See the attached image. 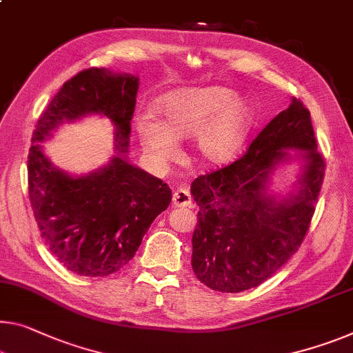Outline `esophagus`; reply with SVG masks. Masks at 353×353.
Here are the masks:
<instances>
[{
	"label": "esophagus",
	"mask_w": 353,
	"mask_h": 353,
	"mask_svg": "<svg viewBox=\"0 0 353 353\" xmlns=\"http://www.w3.org/2000/svg\"><path fill=\"white\" fill-rule=\"evenodd\" d=\"M172 200L175 207H192L191 192H189L186 188H176L175 192H173Z\"/></svg>",
	"instance_id": "obj_1"
}]
</instances>
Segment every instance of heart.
Masks as SVG:
<instances>
[{
  "label": "heart",
  "instance_id": "1",
  "mask_svg": "<svg viewBox=\"0 0 353 353\" xmlns=\"http://www.w3.org/2000/svg\"><path fill=\"white\" fill-rule=\"evenodd\" d=\"M153 113L135 118V134L156 165L175 161L180 140L194 137V151L208 165L235 158L251 128L252 108L224 86L181 88L165 94Z\"/></svg>",
  "mask_w": 353,
  "mask_h": 353
}]
</instances>
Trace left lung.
Instances as JSON below:
<instances>
[{"label":"left lung","instance_id":"8db88e82","mask_svg":"<svg viewBox=\"0 0 353 353\" xmlns=\"http://www.w3.org/2000/svg\"><path fill=\"white\" fill-rule=\"evenodd\" d=\"M292 159L302 164L294 189L285 196L271 194L269 176ZM323 173L311 113L292 97L289 108L265 126L240 159L191 184L199 205L191 263L200 283L238 294L271 278L300 248Z\"/></svg>","mask_w":353,"mask_h":353}]
</instances>
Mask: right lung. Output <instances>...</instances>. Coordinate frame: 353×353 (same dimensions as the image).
I'll list each match as a JSON object with an SVG mask.
<instances>
[{"label": "right lung", "instance_id": "obj_1", "mask_svg": "<svg viewBox=\"0 0 353 353\" xmlns=\"http://www.w3.org/2000/svg\"><path fill=\"white\" fill-rule=\"evenodd\" d=\"M139 77L91 68L63 85L42 113L31 139L28 189L32 213L47 248L75 274L97 278L131 260L172 191L128 161ZM90 114L116 126V154L99 170L70 176L52 164L41 143L63 122Z\"/></svg>", "mask_w": 353, "mask_h": 353}]
</instances>
